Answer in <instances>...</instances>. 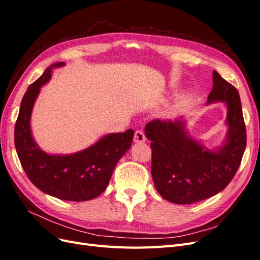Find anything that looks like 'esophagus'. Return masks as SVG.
I'll return each mask as SVG.
<instances>
[{
  "label": "esophagus",
  "mask_w": 260,
  "mask_h": 260,
  "mask_svg": "<svg viewBox=\"0 0 260 260\" xmlns=\"http://www.w3.org/2000/svg\"><path fill=\"white\" fill-rule=\"evenodd\" d=\"M136 143H143L146 141V137L144 135V132L142 130H138L135 133V139H133Z\"/></svg>",
  "instance_id": "esophagus-1"
}]
</instances>
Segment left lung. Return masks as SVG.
<instances>
[{"mask_svg": "<svg viewBox=\"0 0 260 260\" xmlns=\"http://www.w3.org/2000/svg\"><path fill=\"white\" fill-rule=\"evenodd\" d=\"M207 105L222 102L228 131L223 143L208 148L193 139L186 120L155 119L145 125L151 141L152 177L157 192L168 202L186 205L221 192L238 171L246 147V129L238 90L216 70Z\"/></svg>", "mask_w": 260, "mask_h": 260, "instance_id": "8db88e82", "label": "left lung"}]
</instances>
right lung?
Wrapping results in <instances>:
<instances>
[{"label":"right lung","instance_id":"add662e5","mask_svg":"<svg viewBox=\"0 0 260 260\" xmlns=\"http://www.w3.org/2000/svg\"><path fill=\"white\" fill-rule=\"evenodd\" d=\"M62 66L65 62L59 61L46 68L23 95L15 124V147L26 175L39 190L64 201H90L105 191L116 164L131 147L135 131L108 133L72 154H49L40 148L31 132V115L42 85L51 80L54 68Z\"/></svg>","mask_w":260,"mask_h":260}]
</instances>
